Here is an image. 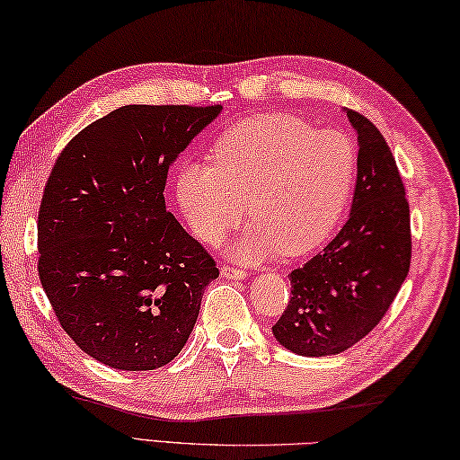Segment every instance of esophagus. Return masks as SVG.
Instances as JSON below:
<instances>
[{
  "instance_id": "1",
  "label": "esophagus",
  "mask_w": 460,
  "mask_h": 460,
  "mask_svg": "<svg viewBox=\"0 0 460 460\" xmlns=\"http://www.w3.org/2000/svg\"><path fill=\"white\" fill-rule=\"evenodd\" d=\"M221 275H223V278H227V279H245L247 278L245 271H241V270H237V267H233V265H223L221 267Z\"/></svg>"
}]
</instances>
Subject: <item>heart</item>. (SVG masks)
Returning a JSON list of instances; mask_svg holds the SVG:
<instances>
[{
	"label": "heart",
	"mask_w": 460,
	"mask_h": 460,
	"mask_svg": "<svg viewBox=\"0 0 460 460\" xmlns=\"http://www.w3.org/2000/svg\"><path fill=\"white\" fill-rule=\"evenodd\" d=\"M213 166L182 161L174 199L190 231L217 243L243 217L252 227L229 249L243 263L273 253L299 257L336 229L356 177V150L336 130H314L291 114L235 124L213 146Z\"/></svg>",
	"instance_id": "b5f03b06"
}]
</instances>
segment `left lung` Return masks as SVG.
Here are the masks:
<instances>
[{"label": "left lung", "instance_id": "obj_1", "mask_svg": "<svg viewBox=\"0 0 460 460\" xmlns=\"http://www.w3.org/2000/svg\"><path fill=\"white\" fill-rule=\"evenodd\" d=\"M358 137V174L344 227L289 273L291 299L273 338L297 356L340 354L372 332L411 270V211L380 130L344 108Z\"/></svg>", "mask_w": 460, "mask_h": 460}]
</instances>
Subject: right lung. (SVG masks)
Segmentation results:
<instances>
[{"mask_svg": "<svg viewBox=\"0 0 460 460\" xmlns=\"http://www.w3.org/2000/svg\"><path fill=\"white\" fill-rule=\"evenodd\" d=\"M221 111L128 104L58 156L38 215L40 281L64 332L104 366L169 364L219 278L163 190L171 164Z\"/></svg>", "mask_w": 460, "mask_h": 460, "instance_id": "1", "label": "right lung"}]
</instances>
